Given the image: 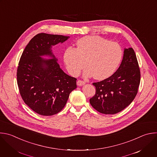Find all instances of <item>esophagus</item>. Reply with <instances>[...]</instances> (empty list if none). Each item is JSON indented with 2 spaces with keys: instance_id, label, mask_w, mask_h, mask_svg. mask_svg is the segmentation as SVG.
Returning a JSON list of instances; mask_svg holds the SVG:
<instances>
[{
  "instance_id": "esophagus-1",
  "label": "esophagus",
  "mask_w": 157,
  "mask_h": 157,
  "mask_svg": "<svg viewBox=\"0 0 157 157\" xmlns=\"http://www.w3.org/2000/svg\"><path fill=\"white\" fill-rule=\"evenodd\" d=\"M85 82L84 81H81V80H78L77 81V85L79 86H83L84 84H85Z\"/></svg>"
}]
</instances>
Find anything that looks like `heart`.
I'll use <instances>...</instances> for the list:
<instances>
[{
    "label": "heart",
    "mask_w": 157,
    "mask_h": 157,
    "mask_svg": "<svg viewBox=\"0 0 157 157\" xmlns=\"http://www.w3.org/2000/svg\"><path fill=\"white\" fill-rule=\"evenodd\" d=\"M77 48L68 47L65 52L63 60L69 73L77 76L86 66V76L92 75L98 80L109 78L119 66L123 50L116 42L97 36L82 37L76 41Z\"/></svg>",
    "instance_id": "obj_1"
}]
</instances>
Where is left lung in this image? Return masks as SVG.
<instances>
[{"label": "left lung", "mask_w": 157, "mask_h": 157, "mask_svg": "<svg viewBox=\"0 0 157 157\" xmlns=\"http://www.w3.org/2000/svg\"><path fill=\"white\" fill-rule=\"evenodd\" d=\"M140 72L134 50L124 48L121 63L110 77L94 82L95 94L90 98L94 109L103 114H116L127 107L138 92Z\"/></svg>", "instance_id": "obj_1"}]
</instances>
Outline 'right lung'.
Wrapping results in <instances>:
<instances>
[{"label": "right lung", "mask_w": 157, "mask_h": 157, "mask_svg": "<svg viewBox=\"0 0 157 157\" xmlns=\"http://www.w3.org/2000/svg\"><path fill=\"white\" fill-rule=\"evenodd\" d=\"M69 37L39 33L31 39L21 56L17 73L20 93L26 105L40 115L60 112L77 87L76 78L63 72L51 49ZM42 56L52 59H45Z\"/></svg>", "instance_id": "1"}]
</instances>
